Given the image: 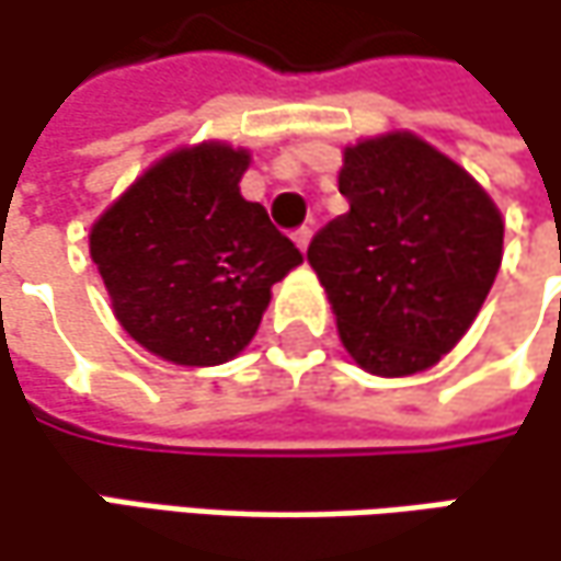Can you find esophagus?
Here are the masks:
<instances>
[{"label":"esophagus","mask_w":561,"mask_h":561,"mask_svg":"<svg viewBox=\"0 0 561 561\" xmlns=\"http://www.w3.org/2000/svg\"><path fill=\"white\" fill-rule=\"evenodd\" d=\"M291 237H295L298 250H308V243H311V228H298Z\"/></svg>","instance_id":"esophagus-1"}]
</instances>
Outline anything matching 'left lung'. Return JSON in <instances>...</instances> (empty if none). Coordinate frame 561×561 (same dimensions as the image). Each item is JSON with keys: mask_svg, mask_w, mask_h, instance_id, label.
Here are the masks:
<instances>
[{"mask_svg": "<svg viewBox=\"0 0 561 561\" xmlns=\"http://www.w3.org/2000/svg\"><path fill=\"white\" fill-rule=\"evenodd\" d=\"M350 211L314 233V266L350 356L373 376L424 373L469 331L501 266L484 188L414 134L346 147Z\"/></svg>", "mask_w": 561, "mask_h": 561, "instance_id": "1", "label": "left lung"}]
</instances>
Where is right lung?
Wrapping results in <instances>:
<instances>
[{
  "mask_svg": "<svg viewBox=\"0 0 561 561\" xmlns=\"http://www.w3.org/2000/svg\"><path fill=\"white\" fill-rule=\"evenodd\" d=\"M247 150L170 153L95 221L89 253L115 318L176 366L233 359L260 328L270 288L301 263L260 202L240 195Z\"/></svg>",
  "mask_w": 561,
  "mask_h": 561,
  "instance_id": "right-lung-1",
  "label": "right lung"
}]
</instances>
